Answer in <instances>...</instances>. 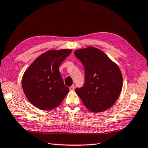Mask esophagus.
Segmentation results:
<instances>
[{
	"label": "esophagus",
	"mask_w": 148,
	"mask_h": 148,
	"mask_svg": "<svg viewBox=\"0 0 148 148\" xmlns=\"http://www.w3.org/2000/svg\"><path fill=\"white\" fill-rule=\"evenodd\" d=\"M69 89L71 90V91H73V90L75 89V86H74V85H71V86L69 87Z\"/></svg>",
	"instance_id": "1"
}]
</instances>
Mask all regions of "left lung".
<instances>
[{"label":"left lung","instance_id":"8db88e82","mask_svg":"<svg viewBox=\"0 0 148 148\" xmlns=\"http://www.w3.org/2000/svg\"><path fill=\"white\" fill-rule=\"evenodd\" d=\"M85 68V83L76 88L83 104L93 112L106 111L120 95L123 78L117 64L102 51L93 47L78 49L74 53Z\"/></svg>","mask_w":148,"mask_h":148}]
</instances>
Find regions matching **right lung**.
Instances as JSON below:
<instances>
[{"mask_svg":"<svg viewBox=\"0 0 148 148\" xmlns=\"http://www.w3.org/2000/svg\"><path fill=\"white\" fill-rule=\"evenodd\" d=\"M71 49L50 50L36 59L25 72L22 86L27 99L42 110L59 106L69 93L59 68Z\"/></svg>","mask_w":148,"mask_h":148,"instance_id":"right-lung-1","label":"right lung"}]
</instances>
